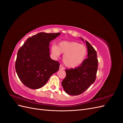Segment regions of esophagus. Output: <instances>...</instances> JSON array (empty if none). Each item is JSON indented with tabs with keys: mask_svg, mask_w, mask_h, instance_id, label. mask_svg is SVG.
<instances>
[{
	"mask_svg": "<svg viewBox=\"0 0 123 123\" xmlns=\"http://www.w3.org/2000/svg\"><path fill=\"white\" fill-rule=\"evenodd\" d=\"M65 68L64 67H63L62 66H59V70H64Z\"/></svg>",
	"mask_w": 123,
	"mask_h": 123,
	"instance_id": "obj_1",
	"label": "esophagus"
}]
</instances>
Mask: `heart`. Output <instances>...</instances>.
<instances>
[{
    "instance_id": "heart-1",
    "label": "heart",
    "mask_w": 123,
    "mask_h": 123,
    "mask_svg": "<svg viewBox=\"0 0 123 123\" xmlns=\"http://www.w3.org/2000/svg\"><path fill=\"white\" fill-rule=\"evenodd\" d=\"M52 53L58 56L61 53L64 54L62 61L67 67L76 68L80 66L86 58L88 51L87 48L80 43L74 42L62 41L57 46L51 47Z\"/></svg>"
}]
</instances>
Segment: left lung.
<instances>
[{"label":"left lung","mask_w":123,"mask_h":123,"mask_svg":"<svg viewBox=\"0 0 123 123\" xmlns=\"http://www.w3.org/2000/svg\"><path fill=\"white\" fill-rule=\"evenodd\" d=\"M84 41V39L81 38ZM88 58L80 66L75 69H66V76L62 85L67 93L77 95L83 93L94 83L98 71L97 53L90 43L86 40Z\"/></svg>","instance_id":"8db88e82"}]
</instances>
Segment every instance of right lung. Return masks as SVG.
I'll return each instance as SVG.
<instances>
[{"label":"right lung","instance_id":"right-lung-1","mask_svg":"<svg viewBox=\"0 0 123 123\" xmlns=\"http://www.w3.org/2000/svg\"><path fill=\"white\" fill-rule=\"evenodd\" d=\"M61 33L40 32L27 39L17 52L15 69L19 79L32 89L42 88L58 71L59 63L50 56V43Z\"/></svg>","mask_w":123,"mask_h":123}]
</instances>
